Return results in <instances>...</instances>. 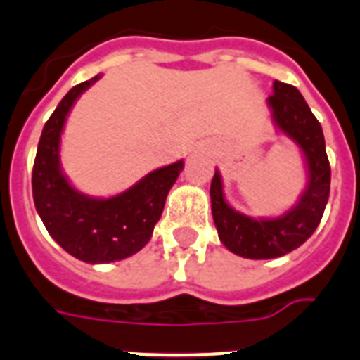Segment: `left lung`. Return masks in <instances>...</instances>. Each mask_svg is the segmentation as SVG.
<instances>
[{
  "mask_svg": "<svg viewBox=\"0 0 360 360\" xmlns=\"http://www.w3.org/2000/svg\"><path fill=\"white\" fill-rule=\"evenodd\" d=\"M274 91L266 103L278 129L302 148L307 162V187L292 210L276 219H250L228 206L222 180L215 171L212 180V213L219 239L228 250L248 259H272L304 245L322 221L329 198L331 167L319 120L290 84L274 80Z\"/></svg>",
  "mask_w": 360,
  "mask_h": 360,
  "instance_id": "left-lung-1",
  "label": "left lung"
}]
</instances>
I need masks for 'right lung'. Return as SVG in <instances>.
Masks as SVG:
<instances>
[{
    "label": "right lung",
    "instance_id": "right-lung-1",
    "mask_svg": "<svg viewBox=\"0 0 360 360\" xmlns=\"http://www.w3.org/2000/svg\"><path fill=\"white\" fill-rule=\"evenodd\" d=\"M99 77L73 86L58 103L44 124L32 167V198L44 226L68 254L91 265L124 259L147 245L184 169L182 160L156 169L112 198L86 197L68 182L58 158L62 129L73 103Z\"/></svg>",
    "mask_w": 360,
    "mask_h": 360
}]
</instances>
